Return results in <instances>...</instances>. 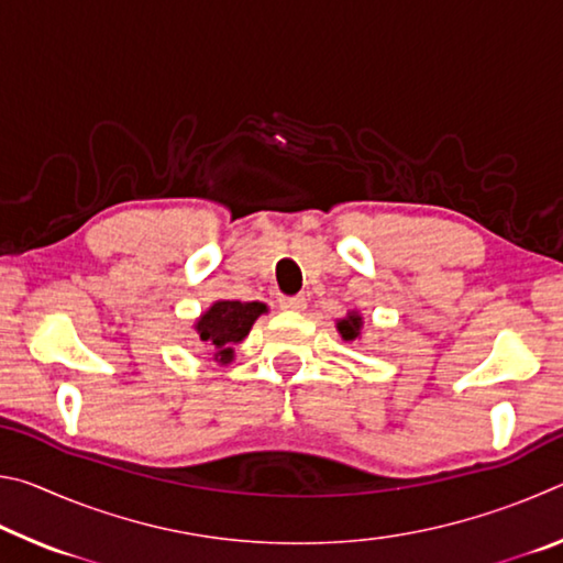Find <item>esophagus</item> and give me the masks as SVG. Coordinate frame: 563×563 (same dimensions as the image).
Returning a JSON list of instances; mask_svg holds the SVG:
<instances>
[{
	"label": "esophagus",
	"mask_w": 563,
	"mask_h": 563,
	"mask_svg": "<svg viewBox=\"0 0 563 563\" xmlns=\"http://www.w3.org/2000/svg\"><path fill=\"white\" fill-rule=\"evenodd\" d=\"M308 300L302 298V295H292V298H280V308L283 310H290V312H300Z\"/></svg>",
	"instance_id": "esophagus-1"
}]
</instances>
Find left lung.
<instances>
[{"label":"left lung","instance_id":"obj_1","mask_svg":"<svg viewBox=\"0 0 563 563\" xmlns=\"http://www.w3.org/2000/svg\"><path fill=\"white\" fill-rule=\"evenodd\" d=\"M360 328H362V318L355 316V312H352V316H347L345 320L338 322V330H340L342 340H355L360 335Z\"/></svg>","mask_w":563,"mask_h":563}]
</instances>
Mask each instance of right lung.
<instances>
[{"mask_svg":"<svg viewBox=\"0 0 563 563\" xmlns=\"http://www.w3.org/2000/svg\"><path fill=\"white\" fill-rule=\"evenodd\" d=\"M265 312L263 302H238V300H221L211 310L201 316L196 322L198 335L206 347L218 350L223 362L231 360L235 342H241L251 332L253 322Z\"/></svg>","mask_w":563,"mask_h":563,"instance_id":"right-lung-1","label":"right lung"}]
</instances>
